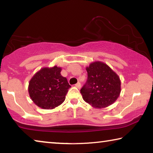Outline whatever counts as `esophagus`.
<instances>
[{
    "instance_id": "obj_1",
    "label": "esophagus",
    "mask_w": 153,
    "mask_h": 153,
    "mask_svg": "<svg viewBox=\"0 0 153 153\" xmlns=\"http://www.w3.org/2000/svg\"><path fill=\"white\" fill-rule=\"evenodd\" d=\"M76 86L77 88H81V84H80L79 82H77L76 84Z\"/></svg>"
}]
</instances>
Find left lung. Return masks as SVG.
Segmentation results:
<instances>
[{
    "mask_svg": "<svg viewBox=\"0 0 153 153\" xmlns=\"http://www.w3.org/2000/svg\"><path fill=\"white\" fill-rule=\"evenodd\" d=\"M86 71L87 81L80 90L84 101L97 108L115 102L121 92V81L117 74L100 61L90 63Z\"/></svg>",
    "mask_w": 153,
    "mask_h": 153,
    "instance_id": "obj_1",
    "label": "left lung"
}]
</instances>
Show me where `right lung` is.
<instances>
[{"label":"right lung","mask_w":153,"mask_h":153,"mask_svg":"<svg viewBox=\"0 0 153 153\" xmlns=\"http://www.w3.org/2000/svg\"><path fill=\"white\" fill-rule=\"evenodd\" d=\"M61 67H44L30 79L28 92L35 104L44 109H53L64 102L71 86L61 74Z\"/></svg>","instance_id":"1"}]
</instances>
